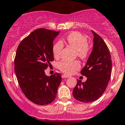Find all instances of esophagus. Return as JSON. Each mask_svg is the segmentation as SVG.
Listing matches in <instances>:
<instances>
[{
	"label": "esophagus",
	"mask_w": 125,
	"mask_h": 125,
	"mask_svg": "<svg viewBox=\"0 0 125 125\" xmlns=\"http://www.w3.org/2000/svg\"><path fill=\"white\" fill-rule=\"evenodd\" d=\"M62 78H68V77H70L69 76H68V75H62Z\"/></svg>",
	"instance_id": "34e87169"
}]
</instances>
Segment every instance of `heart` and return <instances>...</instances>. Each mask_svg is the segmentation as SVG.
<instances>
[{
  "mask_svg": "<svg viewBox=\"0 0 125 125\" xmlns=\"http://www.w3.org/2000/svg\"><path fill=\"white\" fill-rule=\"evenodd\" d=\"M66 39L68 45L76 49V55L81 60H85L89 57L91 48L88 43V38L85 35L78 32H72L67 35ZM63 47V43L60 41L53 45L52 51L55 58H58L61 56ZM58 67L64 73L71 75L80 68V63L77 60H63L58 63Z\"/></svg>",
  "mask_w": 125,
  "mask_h": 125,
  "instance_id": "obj_1",
  "label": "heart"
}]
</instances>
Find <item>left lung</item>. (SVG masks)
<instances>
[{"mask_svg":"<svg viewBox=\"0 0 125 125\" xmlns=\"http://www.w3.org/2000/svg\"><path fill=\"white\" fill-rule=\"evenodd\" d=\"M94 35L93 50L86 65L81 70L87 77L85 82L77 80L73 91L74 98L83 103L94 102L100 97L107 87L112 74V62L109 49L100 36Z\"/></svg>","mask_w":125,"mask_h":125,"instance_id":"8db88e82","label":"left lung"}]
</instances>
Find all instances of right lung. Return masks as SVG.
<instances>
[{
	"instance_id": "obj_1",
	"label": "right lung",
	"mask_w": 125,
	"mask_h": 125,
	"mask_svg": "<svg viewBox=\"0 0 125 125\" xmlns=\"http://www.w3.org/2000/svg\"><path fill=\"white\" fill-rule=\"evenodd\" d=\"M60 32L36 29L21 41L14 59L15 72L22 92L29 100L39 105L50 104L55 99L62 75L50 76L45 70L54 60L53 41Z\"/></svg>"
}]
</instances>
